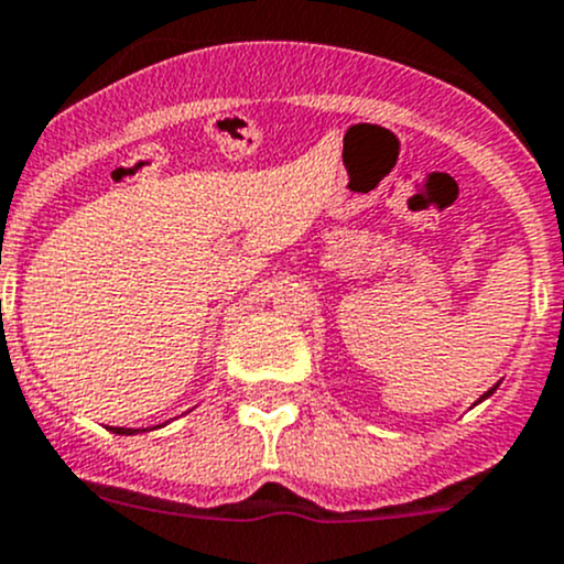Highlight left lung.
<instances>
[{
	"mask_svg": "<svg viewBox=\"0 0 564 564\" xmlns=\"http://www.w3.org/2000/svg\"><path fill=\"white\" fill-rule=\"evenodd\" d=\"M490 393H494V388H490V391H488V393H485V397H490ZM485 397H482V399H485Z\"/></svg>",
	"mask_w": 564,
	"mask_h": 564,
	"instance_id": "left-lung-1",
	"label": "left lung"
}]
</instances>
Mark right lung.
Instances as JSON below:
<instances>
[{"mask_svg":"<svg viewBox=\"0 0 564 564\" xmlns=\"http://www.w3.org/2000/svg\"><path fill=\"white\" fill-rule=\"evenodd\" d=\"M112 430V433H118V435H134L137 430H126V427H109Z\"/></svg>","mask_w":564,"mask_h":564,"instance_id":"add662e5","label":"right lung"}]
</instances>
